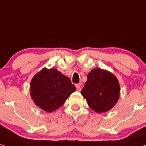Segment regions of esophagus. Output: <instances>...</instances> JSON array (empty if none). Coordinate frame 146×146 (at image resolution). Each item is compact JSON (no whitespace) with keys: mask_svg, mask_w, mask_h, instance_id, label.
Returning <instances> with one entry per match:
<instances>
[{"mask_svg":"<svg viewBox=\"0 0 146 146\" xmlns=\"http://www.w3.org/2000/svg\"><path fill=\"white\" fill-rule=\"evenodd\" d=\"M75 86H76L77 90L78 91H80L81 90H82V88H81L80 85H79V84H75Z\"/></svg>","mask_w":146,"mask_h":146,"instance_id":"esophagus-1","label":"esophagus"}]
</instances>
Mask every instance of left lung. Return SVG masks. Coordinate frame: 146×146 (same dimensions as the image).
I'll return each mask as SVG.
<instances>
[{
	"label": "left lung",
	"instance_id": "1",
	"mask_svg": "<svg viewBox=\"0 0 146 146\" xmlns=\"http://www.w3.org/2000/svg\"><path fill=\"white\" fill-rule=\"evenodd\" d=\"M81 93L92 110L103 113L116 104L120 96V84L112 73L94 68L88 74V80Z\"/></svg>",
	"mask_w": 146,
	"mask_h": 146
}]
</instances>
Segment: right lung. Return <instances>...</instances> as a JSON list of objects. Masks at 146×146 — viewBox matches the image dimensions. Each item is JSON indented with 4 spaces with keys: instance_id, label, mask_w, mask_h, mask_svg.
Returning a JSON list of instances; mask_svg holds the SVG:
<instances>
[{
    "instance_id": "obj_1",
    "label": "right lung",
    "mask_w": 146,
    "mask_h": 146,
    "mask_svg": "<svg viewBox=\"0 0 146 146\" xmlns=\"http://www.w3.org/2000/svg\"><path fill=\"white\" fill-rule=\"evenodd\" d=\"M75 90L71 80L55 68H43L35 75L31 82V95L33 101L47 112L60 108Z\"/></svg>"
}]
</instances>
